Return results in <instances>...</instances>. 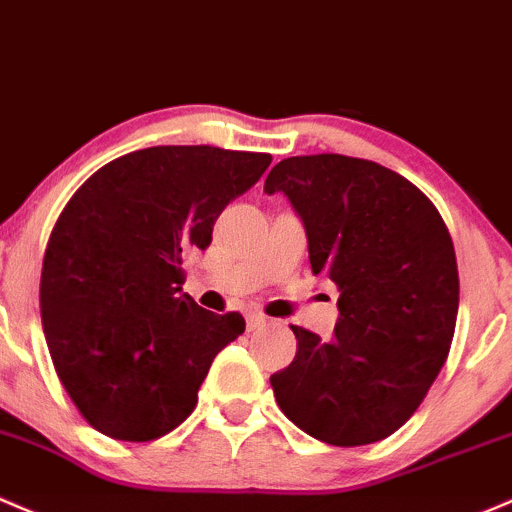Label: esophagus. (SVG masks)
<instances>
[{
  "label": "esophagus",
  "instance_id": "obj_1",
  "mask_svg": "<svg viewBox=\"0 0 512 512\" xmlns=\"http://www.w3.org/2000/svg\"><path fill=\"white\" fill-rule=\"evenodd\" d=\"M265 324H267V316H262V314L247 316V328H250V331H257V328H262Z\"/></svg>",
  "mask_w": 512,
  "mask_h": 512
}]
</instances>
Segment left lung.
I'll return each instance as SVG.
<instances>
[{"instance_id":"8db88e82","label":"left lung","mask_w":512,"mask_h":512,"mask_svg":"<svg viewBox=\"0 0 512 512\" xmlns=\"http://www.w3.org/2000/svg\"><path fill=\"white\" fill-rule=\"evenodd\" d=\"M265 193L289 198L311 270L341 292L333 341L292 326L297 355L270 378L279 410L333 446L390 437L422 405L454 338L459 270L444 220L405 176L343 154L279 161Z\"/></svg>"}]
</instances>
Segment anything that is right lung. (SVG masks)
I'll use <instances>...</instances> for the list:
<instances>
[{
    "mask_svg": "<svg viewBox=\"0 0 512 512\" xmlns=\"http://www.w3.org/2000/svg\"><path fill=\"white\" fill-rule=\"evenodd\" d=\"M270 154L149 147L95 171L58 215L41 270L53 368L105 437L152 441L193 412L213 358L245 331L238 311L201 309L184 284L230 201Z\"/></svg>",
    "mask_w": 512,
    "mask_h": 512,
    "instance_id": "1",
    "label": "right lung"
}]
</instances>
